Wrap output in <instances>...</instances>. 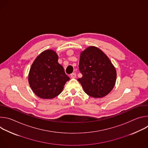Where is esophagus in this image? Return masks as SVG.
Wrapping results in <instances>:
<instances>
[{"mask_svg": "<svg viewBox=\"0 0 148 148\" xmlns=\"http://www.w3.org/2000/svg\"><path fill=\"white\" fill-rule=\"evenodd\" d=\"M70 77H71V78H75L76 77V74L75 73H73L71 74Z\"/></svg>", "mask_w": 148, "mask_h": 148, "instance_id": "esophagus-1", "label": "esophagus"}]
</instances>
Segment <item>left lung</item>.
<instances>
[{"mask_svg":"<svg viewBox=\"0 0 148 148\" xmlns=\"http://www.w3.org/2000/svg\"><path fill=\"white\" fill-rule=\"evenodd\" d=\"M79 70L82 77L78 79L85 92L94 98H101L113 89L116 72L108 57L100 49L91 46L80 56Z\"/></svg>","mask_w":148,"mask_h":148,"instance_id":"left-lung-1","label":"left lung"}]
</instances>
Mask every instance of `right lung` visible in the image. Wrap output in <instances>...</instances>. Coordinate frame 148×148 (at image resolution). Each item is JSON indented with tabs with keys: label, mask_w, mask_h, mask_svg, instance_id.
Listing matches in <instances>:
<instances>
[{
	"label": "right lung",
	"mask_w": 148,
	"mask_h": 148,
	"mask_svg": "<svg viewBox=\"0 0 148 148\" xmlns=\"http://www.w3.org/2000/svg\"><path fill=\"white\" fill-rule=\"evenodd\" d=\"M70 78L58 62V56L53 50L41 53L32 65L29 75L30 86L34 94L43 99L58 95Z\"/></svg>",
	"instance_id": "right-lung-1"
}]
</instances>
